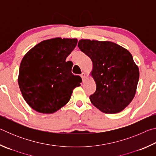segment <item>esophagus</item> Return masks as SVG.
I'll use <instances>...</instances> for the list:
<instances>
[{
    "mask_svg": "<svg viewBox=\"0 0 156 156\" xmlns=\"http://www.w3.org/2000/svg\"><path fill=\"white\" fill-rule=\"evenodd\" d=\"M81 78L83 79V82L86 80V73L84 72H83V73L81 74Z\"/></svg>",
    "mask_w": 156,
    "mask_h": 156,
    "instance_id": "1",
    "label": "esophagus"
}]
</instances>
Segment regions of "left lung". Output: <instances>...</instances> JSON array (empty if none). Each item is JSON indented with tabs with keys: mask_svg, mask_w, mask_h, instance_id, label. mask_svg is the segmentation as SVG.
Listing matches in <instances>:
<instances>
[{
	"mask_svg": "<svg viewBox=\"0 0 156 156\" xmlns=\"http://www.w3.org/2000/svg\"><path fill=\"white\" fill-rule=\"evenodd\" d=\"M78 46L90 58L96 84L91 102L105 113L122 112L135 96L139 69L127 49L111 41L81 39Z\"/></svg>",
	"mask_w": 156,
	"mask_h": 156,
	"instance_id": "obj_1",
	"label": "left lung"
}]
</instances>
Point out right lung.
Returning a JSON list of instances; mask_svg holds the SVG:
<instances>
[{
  "label": "right lung",
  "mask_w": 156,
  "mask_h": 156,
  "mask_svg": "<svg viewBox=\"0 0 156 156\" xmlns=\"http://www.w3.org/2000/svg\"><path fill=\"white\" fill-rule=\"evenodd\" d=\"M77 43V38L60 37L44 40L23 58L18 83L23 98L34 110L56 112L69 101L73 89L80 86L81 78L72 73V62H66Z\"/></svg>",
  "instance_id": "add662e5"
}]
</instances>
